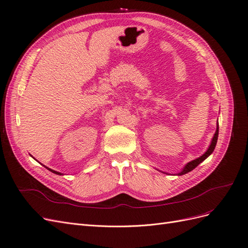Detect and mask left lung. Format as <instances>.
I'll return each mask as SVG.
<instances>
[{"instance_id": "obj_1", "label": "left lung", "mask_w": 248, "mask_h": 248, "mask_svg": "<svg viewBox=\"0 0 248 248\" xmlns=\"http://www.w3.org/2000/svg\"><path fill=\"white\" fill-rule=\"evenodd\" d=\"M217 139H218V122H217V128H216L215 134H214V137H213V139H212V140H211V144H210V146H209L207 151H206L204 154H202V156H200L199 158L194 159V160H192V161L187 163L186 166L183 168V170H182L181 171H180V172H178V176H181V175H184V174H187V172L191 171L193 169H196L201 162L204 161V160L207 158V157H209L210 155H211L212 152L214 151V149H215L216 142H217Z\"/></svg>"}]
</instances>
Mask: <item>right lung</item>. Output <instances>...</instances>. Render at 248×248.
Listing matches in <instances>:
<instances>
[{
  "label": "right lung",
  "instance_id": "add662e5",
  "mask_svg": "<svg viewBox=\"0 0 248 248\" xmlns=\"http://www.w3.org/2000/svg\"><path fill=\"white\" fill-rule=\"evenodd\" d=\"M48 170H50V171H52V172H55V174H57V175H62L61 172H59V171H57V170H51V169H48V168H46Z\"/></svg>",
  "mask_w": 248,
  "mask_h": 248
}]
</instances>
